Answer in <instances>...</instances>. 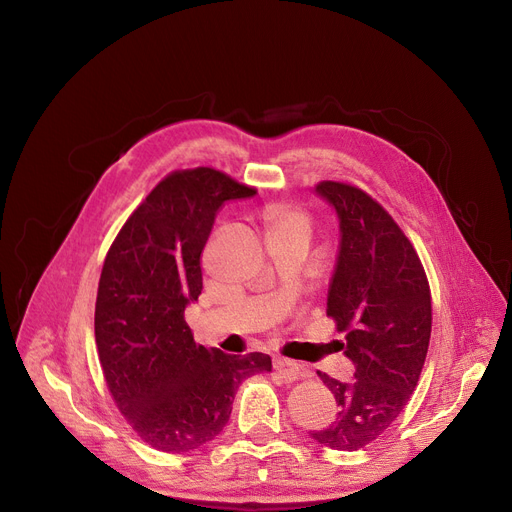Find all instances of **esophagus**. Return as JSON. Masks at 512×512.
Returning a JSON list of instances; mask_svg holds the SVG:
<instances>
[{"label": "esophagus", "instance_id": "1", "mask_svg": "<svg viewBox=\"0 0 512 512\" xmlns=\"http://www.w3.org/2000/svg\"><path fill=\"white\" fill-rule=\"evenodd\" d=\"M274 368L286 383H294L298 379L309 377V370H306L302 364H298L294 360H288V358H276Z\"/></svg>", "mask_w": 512, "mask_h": 512}]
</instances>
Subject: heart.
I'll return each mask as SVG.
<instances>
[{"mask_svg": "<svg viewBox=\"0 0 512 512\" xmlns=\"http://www.w3.org/2000/svg\"><path fill=\"white\" fill-rule=\"evenodd\" d=\"M263 234L267 236H304L311 234V216L292 203H267L259 212Z\"/></svg>", "mask_w": 512, "mask_h": 512, "instance_id": "heart-1", "label": "heart"}]
</instances>
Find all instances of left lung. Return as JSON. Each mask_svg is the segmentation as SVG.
I'll use <instances>...</instances> for the list:
<instances>
[{"instance_id":"obj_1","label":"left lung","mask_w":512,"mask_h":512,"mask_svg":"<svg viewBox=\"0 0 512 512\" xmlns=\"http://www.w3.org/2000/svg\"><path fill=\"white\" fill-rule=\"evenodd\" d=\"M317 193L335 208L342 230L327 317L346 333L354 379L317 372L335 397L337 418L311 436L329 449L358 451L397 420L416 391L432 298L414 245L377 199L339 181H321Z\"/></svg>"}]
</instances>
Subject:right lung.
Returning a JSON list of instances; mask_svg holds the SVG:
<instances>
[{"mask_svg": "<svg viewBox=\"0 0 512 512\" xmlns=\"http://www.w3.org/2000/svg\"><path fill=\"white\" fill-rule=\"evenodd\" d=\"M257 191L216 168L166 175L127 218L105 257L94 335L107 387L156 451L189 453L228 424L245 379L271 370L261 352L230 356L193 342L185 306L201 294V251L228 199Z\"/></svg>", "mask_w": 512, "mask_h": 512, "instance_id": "right-lung-1", "label": "right lung"}]
</instances>
